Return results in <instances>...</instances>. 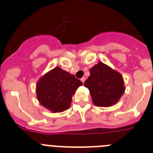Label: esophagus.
I'll return each mask as SVG.
<instances>
[{
    "label": "esophagus",
    "instance_id": "34e87169",
    "mask_svg": "<svg viewBox=\"0 0 153 153\" xmlns=\"http://www.w3.org/2000/svg\"><path fill=\"white\" fill-rule=\"evenodd\" d=\"M85 80H86V78H85V77H82V78H81V81L83 82V83H84Z\"/></svg>",
    "mask_w": 153,
    "mask_h": 153
}]
</instances>
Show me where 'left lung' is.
<instances>
[{"instance_id": "left-lung-1", "label": "left lung", "mask_w": 153, "mask_h": 153, "mask_svg": "<svg viewBox=\"0 0 153 153\" xmlns=\"http://www.w3.org/2000/svg\"><path fill=\"white\" fill-rule=\"evenodd\" d=\"M90 73L84 86L90 90L93 104L101 107L115 105L125 92L123 76L102 62L93 66Z\"/></svg>"}]
</instances>
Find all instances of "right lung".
I'll return each instance as SVG.
<instances>
[{"label":"right lung","mask_w":153,"mask_h":153,"mask_svg":"<svg viewBox=\"0 0 153 153\" xmlns=\"http://www.w3.org/2000/svg\"><path fill=\"white\" fill-rule=\"evenodd\" d=\"M82 84L74 75L56 67L37 81L36 97L44 107L60 113L70 108L73 95Z\"/></svg>","instance_id":"obj_1"}]
</instances>
